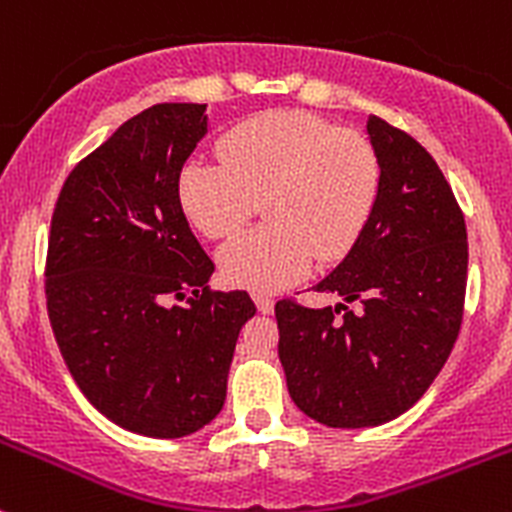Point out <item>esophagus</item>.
I'll use <instances>...</instances> for the list:
<instances>
[{"label":"esophagus","mask_w":512,"mask_h":512,"mask_svg":"<svg viewBox=\"0 0 512 512\" xmlns=\"http://www.w3.org/2000/svg\"><path fill=\"white\" fill-rule=\"evenodd\" d=\"M255 305L262 315H270V312L275 310V300H270L267 295H255Z\"/></svg>","instance_id":"34e87169"}]
</instances>
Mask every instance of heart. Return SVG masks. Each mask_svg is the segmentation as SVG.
I'll use <instances>...</instances> for the list:
<instances>
[{"label":"heart","mask_w":512,"mask_h":512,"mask_svg":"<svg viewBox=\"0 0 512 512\" xmlns=\"http://www.w3.org/2000/svg\"><path fill=\"white\" fill-rule=\"evenodd\" d=\"M220 162L190 160L177 200L205 237L240 230L265 202V230L245 232L217 255L227 285L277 292L355 247L380 190V160L365 135L305 109H272L232 127Z\"/></svg>","instance_id":"obj_1"}]
</instances>
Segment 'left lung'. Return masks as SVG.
I'll return each instance as SVG.
<instances>
[{
	"label": "left lung",
	"mask_w": 512,
	"mask_h": 512,
	"mask_svg": "<svg viewBox=\"0 0 512 512\" xmlns=\"http://www.w3.org/2000/svg\"><path fill=\"white\" fill-rule=\"evenodd\" d=\"M380 160L375 210L345 260L317 282L347 305H275L287 390L327 428H372L413 408L443 370L463 322L465 217L438 162L372 114Z\"/></svg>",
	"instance_id": "1"
}]
</instances>
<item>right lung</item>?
Instances as JSON below:
<instances>
[{
	"mask_svg": "<svg viewBox=\"0 0 512 512\" xmlns=\"http://www.w3.org/2000/svg\"><path fill=\"white\" fill-rule=\"evenodd\" d=\"M205 109L165 102L127 119L69 172L49 230L44 292L59 352L104 418L147 438H185L217 418L255 315L245 290H210L215 265L177 200Z\"/></svg>",
	"mask_w": 512,
	"mask_h": 512,
	"instance_id": "add662e5",
	"label": "right lung"
}]
</instances>
